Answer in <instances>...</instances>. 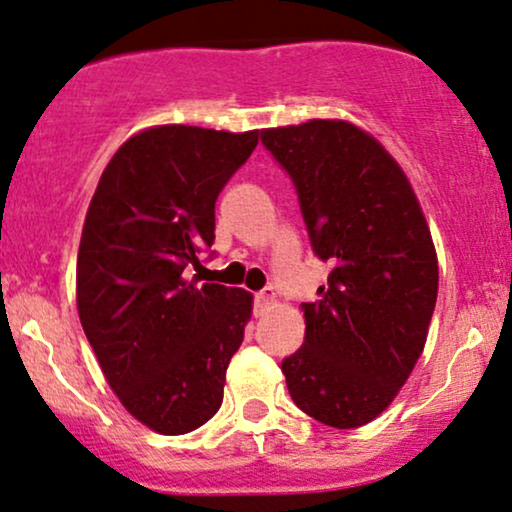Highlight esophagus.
I'll list each match as a JSON object with an SVG mask.
<instances>
[{
    "label": "esophagus",
    "instance_id": "obj_1",
    "mask_svg": "<svg viewBox=\"0 0 512 512\" xmlns=\"http://www.w3.org/2000/svg\"><path fill=\"white\" fill-rule=\"evenodd\" d=\"M276 300V291L272 286H267V288H262L260 293L255 295V303H257V307H260V310H264V307H269Z\"/></svg>",
    "mask_w": 512,
    "mask_h": 512
}]
</instances>
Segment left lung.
<instances>
[{"mask_svg":"<svg viewBox=\"0 0 512 512\" xmlns=\"http://www.w3.org/2000/svg\"><path fill=\"white\" fill-rule=\"evenodd\" d=\"M298 190L312 250L331 262L305 343L281 362L293 403L355 429L393 403L427 343L439 260L408 176L374 135L343 119L264 128Z\"/></svg>","mask_w":512,"mask_h":512,"instance_id":"1","label":"left lung"}]
</instances>
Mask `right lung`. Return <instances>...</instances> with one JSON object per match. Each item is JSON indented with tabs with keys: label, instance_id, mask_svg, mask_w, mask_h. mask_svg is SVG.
Listing matches in <instances>:
<instances>
[{
	"label": "right lung",
	"instance_id": "add662e5",
	"mask_svg": "<svg viewBox=\"0 0 512 512\" xmlns=\"http://www.w3.org/2000/svg\"><path fill=\"white\" fill-rule=\"evenodd\" d=\"M260 131L164 123L102 171L76 264V303L104 379L152 432L188 434L221 408L252 293L186 279L214 243V202Z\"/></svg>",
	"mask_w": 512,
	"mask_h": 512
}]
</instances>
